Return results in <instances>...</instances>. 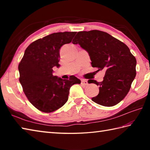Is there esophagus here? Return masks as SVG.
I'll use <instances>...</instances> for the list:
<instances>
[{"label":"esophagus","instance_id":"esophagus-1","mask_svg":"<svg viewBox=\"0 0 150 150\" xmlns=\"http://www.w3.org/2000/svg\"><path fill=\"white\" fill-rule=\"evenodd\" d=\"M81 84L82 86H87L88 84V82L86 80H82L81 81Z\"/></svg>","mask_w":150,"mask_h":150}]
</instances>
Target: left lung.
<instances>
[{"label":"left lung","instance_id":"8db88e82","mask_svg":"<svg viewBox=\"0 0 150 150\" xmlns=\"http://www.w3.org/2000/svg\"><path fill=\"white\" fill-rule=\"evenodd\" d=\"M88 53L91 66L104 69L103 81L91 80L99 86V93L91 98L104 106H113L123 100L136 76L137 60L125 44L99 30L79 31L72 41Z\"/></svg>","mask_w":150,"mask_h":150}]
</instances>
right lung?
Wrapping results in <instances>:
<instances>
[{"label":"right lung","mask_w":150,"mask_h":150,"mask_svg":"<svg viewBox=\"0 0 150 150\" xmlns=\"http://www.w3.org/2000/svg\"><path fill=\"white\" fill-rule=\"evenodd\" d=\"M77 32L54 33L34 41L25 50L18 64L19 81L28 99L38 110L50 113L59 109L68 99L72 85L81 84L75 76L62 79L53 75L59 68L60 49L71 42Z\"/></svg>","instance_id":"obj_1"}]
</instances>
